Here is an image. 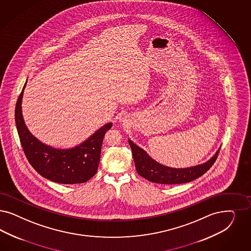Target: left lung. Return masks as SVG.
Masks as SVG:
<instances>
[{"label": "left lung", "instance_id": "1", "mask_svg": "<svg viewBox=\"0 0 251 251\" xmlns=\"http://www.w3.org/2000/svg\"><path fill=\"white\" fill-rule=\"evenodd\" d=\"M129 145L132 151L134 164L139 175L150 182L161 184H178L198 179L207 173L214 164L220 152L219 149L214 156L203 164L185 169H175L159 164L148 156L145 150L137 147L130 140H129Z\"/></svg>", "mask_w": 251, "mask_h": 251}]
</instances>
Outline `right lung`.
<instances>
[{
  "instance_id": "obj_1",
  "label": "right lung",
  "mask_w": 251,
  "mask_h": 251,
  "mask_svg": "<svg viewBox=\"0 0 251 251\" xmlns=\"http://www.w3.org/2000/svg\"><path fill=\"white\" fill-rule=\"evenodd\" d=\"M24 85L16 104L15 119L23 151L35 171L43 177L58 183L86 182L97 173L104 134L111 129L107 123L80 144L71 149H56L41 143L34 137L23 120L21 102Z\"/></svg>"
}]
</instances>
